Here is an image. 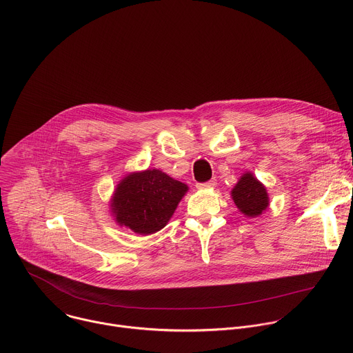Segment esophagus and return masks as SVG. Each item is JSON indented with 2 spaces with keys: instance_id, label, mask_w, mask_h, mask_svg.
Masks as SVG:
<instances>
[{
  "instance_id": "1",
  "label": "esophagus",
  "mask_w": 353,
  "mask_h": 353,
  "mask_svg": "<svg viewBox=\"0 0 353 353\" xmlns=\"http://www.w3.org/2000/svg\"><path fill=\"white\" fill-rule=\"evenodd\" d=\"M217 185V180L216 179H212L209 180L208 183H199L196 184V188L198 190H210V188H214Z\"/></svg>"
}]
</instances>
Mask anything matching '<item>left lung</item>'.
Wrapping results in <instances>:
<instances>
[{
  "mask_svg": "<svg viewBox=\"0 0 353 353\" xmlns=\"http://www.w3.org/2000/svg\"><path fill=\"white\" fill-rule=\"evenodd\" d=\"M231 196L236 208L248 217L260 216L270 205L268 192L264 184H261L250 172L242 174L232 188Z\"/></svg>",
  "mask_w": 353,
  "mask_h": 353,
  "instance_id": "obj_1",
  "label": "left lung"
}]
</instances>
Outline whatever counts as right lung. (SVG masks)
<instances>
[{
  "mask_svg": "<svg viewBox=\"0 0 353 353\" xmlns=\"http://www.w3.org/2000/svg\"><path fill=\"white\" fill-rule=\"evenodd\" d=\"M187 191L184 183L158 169L133 172L117 185L111 212L121 227L150 235L168 224Z\"/></svg>",
  "mask_w": 353,
  "mask_h": 353,
  "instance_id": "obj_1",
  "label": "right lung"
}]
</instances>
